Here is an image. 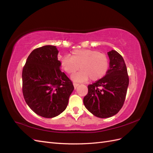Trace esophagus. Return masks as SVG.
Here are the masks:
<instances>
[{
	"mask_svg": "<svg viewBox=\"0 0 153 153\" xmlns=\"http://www.w3.org/2000/svg\"><path fill=\"white\" fill-rule=\"evenodd\" d=\"M73 85H74V88H75V89H76V88L78 85H79V84H76V83H74Z\"/></svg>",
	"mask_w": 153,
	"mask_h": 153,
	"instance_id": "obj_1",
	"label": "esophagus"
}]
</instances>
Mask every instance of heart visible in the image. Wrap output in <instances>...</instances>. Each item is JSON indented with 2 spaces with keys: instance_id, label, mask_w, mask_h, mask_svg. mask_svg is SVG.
I'll list each match as a JSON object with an SVG mask.
<instances>
[{
  "instance_id": "1",
  "label": "heart",
  "mask_w": 153,
  "mask_h": 153,
  "mask_svg": "<svg viewBox=\"0 0 153 153\" xmlns=\"http://www.w3.org/2000/svg\"><path fill=\"white\" fill-rule=\"evenodd\" d=\"M109 65V59L105 53L90 49L75 50L71 57L64 55L61 60L62 69L69 75L81 69L71 76L72 80L77 82H85L89 78L92 81L101 79L107 73Z\"/></svg>"
}]
</instances>
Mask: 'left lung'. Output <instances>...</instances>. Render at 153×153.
Segmentation results:
<instances>
[{
    "label": "left lung",
    "instance_id": "8db88e82",
    "mask_svg": "<svg viewBox=\"0 0 153 153\" xmlns=\"http://www.w3.org/2000/svg\"><path fill=\"white\" fill-rule=\"evenodd\" d=\"M110 68L106 75L88 85L84 98L85 108L95 116L108 118L117 114L126 98L129 77L123 57L115 50L108 53Z\"/></svg>",
    "mask_w": 153,
    "mask_h": 153
}]
</instances>
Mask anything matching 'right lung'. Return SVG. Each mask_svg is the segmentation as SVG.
I'll return each mask as SVG.
<instances>
[{"mask_svg":"<svg viewBox=\"0 0 153 153\" xmlns=\"http://www.w3.org/2000/svg\"><path fill=\"white\" fill-rule=\"evenodd\" d=\"M59 51L45 45L34 50L22 71V91L25 102L40 116L53 118L66 108L74 90L72 82L60 70Z\"/></svg>","mask_w":153,"mask_h":153,"instance_id":"1","label":"right lung"}]
</instances>
